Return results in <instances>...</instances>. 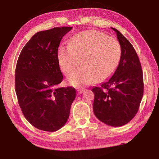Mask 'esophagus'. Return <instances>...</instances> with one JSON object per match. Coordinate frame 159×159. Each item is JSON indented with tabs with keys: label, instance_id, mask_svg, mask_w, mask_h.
I'll return each instance as SVG.
<instances>
[{
	"label": "esophagus",
	"instance_id": "1",
	"mask_svg": "<svg viewBox=\"0 0 159 159\" xmlns=\"http://www.w3.org/2000/svg\"><path fill=\"white\" fill-rule=\"evenodd\" d=\"M84 89H78L77 93H78V95H80L82 92H84Z\"/></svg>",
	"mask_w": 159,
	"mask_h": 159
}]
</instances>
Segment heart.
Instances as JSON below:
<instances>
[{"label":"heart","mask_w":159,"mask_h":159,"mask_svg":"<svg viewBox=\"0 0 159 159\" xmlns=\"http://www.w3.org/2000/svg\"><path fill=\"white\" fill-rule=\"evenodd\" d=\"M120 57L118 42L97 31L80 32L70 40L69 45H61L58 50L60 68L66 75L71 73L81 58L83 65L72 71L68 78L73 86L106 80L117 68Z\"/></svg>","instance_id":"obj_1"}]
</instances>
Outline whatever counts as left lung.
<instances>
[{
    "mask_svg": "<svg viewBox=\"0 0 159 159\" xmlns=\"http://www.w3.org/2000/svg\"><path fill=\"white\" fill-rule=\"evenodd\" d=\"M121 48V57L112 77L94 87L93 109L104 124L118 127L128 123L137 114L144 92L143 73L135 50L114 28Z\"/></svg>",
    "mask_w": 159,
    "mask_h": 159,
    "instance_id": "obj_1",
    "label": "left lung"
}]
</instances>
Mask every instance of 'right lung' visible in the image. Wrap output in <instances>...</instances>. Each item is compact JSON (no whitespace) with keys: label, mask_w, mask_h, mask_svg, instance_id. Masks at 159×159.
I'll list each match as a JSON object with an SVG mask.
<instances>
[{"label":"right lung","mask_w":159,"mask_h":159,"mask_svg":"<svg viewBox=\"0 0 159 159\" xmlns=\"http://www.w3.org/2000/svg\"><path fill=\"white\" fill-rule=\"evenodd\" d=\"M72 27L39 31L24 46L15 69V91L25 118L36 128L53 132L68 120L74 88H58L63 76L58 49Z\"/></svg>","instance_id":"1"}]
</instances>
